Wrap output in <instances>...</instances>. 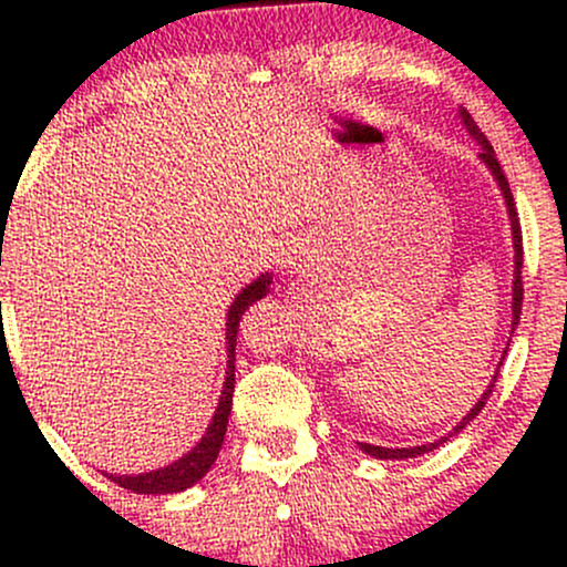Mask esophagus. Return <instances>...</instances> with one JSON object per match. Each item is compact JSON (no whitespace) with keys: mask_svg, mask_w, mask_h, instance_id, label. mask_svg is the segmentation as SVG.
I'll list each match as a JSON object with an SVG mask.
<instances>
[{"mask_svg":"<svg viewBox=\"0 0 567 567\" xmlns=\"http://www.w3.org/2000/svg\"><path fill=\"white\" fill-rule=\"evenodd\" d=\"M303 250H301V245H290V247H285L282 250V266L285 269H298V266H301V261H303Z\"/></svg>","mask_w":567,"mask_h":567,"instance_id":"34e87169","label":"esophagus"}]
</instances>
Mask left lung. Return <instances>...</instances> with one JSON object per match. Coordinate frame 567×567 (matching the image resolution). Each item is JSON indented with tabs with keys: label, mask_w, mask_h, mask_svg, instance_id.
<instances>
[{
	"label": "left lung",
	"mask_w": 567,
	"mask_h": 567,
	"mask_svg": "<svg viewBox=\"0 0 567 567\" xmlns=\"http://www.w3.org/2000/svg\"><path fill=\"white\" fill-rule=\"evenodd\" d=\"M458 116H461V122H464V127H466V133L472 135L474 141L480 143V146H483V154H480V159L485 162L487 165V171L493 173V178L498 181V186H501V194H504V199H506V213H509V220H512V243H514V282H512V333H514V328H517L519 324V311H523V229H519V218H517V207H514V197H512V188H509V181H506V175H504V171H501V165H498V159H496V152H493V146H491V141L485 138L483 135V130L477 127V122L472 120V114L466 112V109H458ZM509 349V347H506ZM506 349H504V354H506ZM501 360H504V357H501ZM498 370H501V362H498V368H496V375H493V381H491V386L485 389L483 392V396H480L477 400V405H474L470 413L464 415V419L458 421V426L453 429L451 434H455V432H461V429H464L466 424H470V421L474 419V415L480 413V410L485 408V402H487V396L493 394V386H496V379H498ZM451 434H447V437H451ZM447 437H442V440H437V442H426V445H415V447H381V445H370V442H357V445L362 447V451H365L368 455H373V458H396V461H402V458H415V455H421V453H429V451H434V447H440L442 442H445Z\"/></svg>",
	"instance_id": "obj_1"
}]
</instances>
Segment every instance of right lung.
I'll use <instances>...</instances> for the list:
<instances>
[{
    "mask_svg": "<svg viewBox=\"0 0 567 567\" xmlns=\"http://www.w3.org/2000/svg\"><path fill=\"white\" fill-rule=\"evenodd\" d=\"M269 285H271V275L266 271V275L256 279V282L247 285V288L239 292V296L234 298V303L229 306V315H226V343H229L226 349H229V360H226L224 392H220L218 408H216V413H213V421H210V426H207V432L202 434V440L186 455H181V458L173 461V464L162 466V470L143 472V474H106L103 472L109 480H112V483L122 485L125 491L154 493V496H157V493L186 491V487L199 483V480L210 472V466L216 464V458H218L220 445H224L226 426H229L231 394H234V347H237L239 320H243L247 306L261 301L266 292H269Z\"/></svg>",
    "mask_w": 567,
    "mask_h": 567,
    "instance_id": "right-lung-1",
    "label": "right lung"
}]
</instances>
